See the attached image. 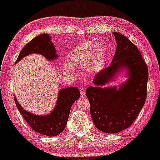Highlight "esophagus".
I'll use <instances>...</instances> for the list:
<instances>
[{
	"label": "esophagus",
	"instance_id": "obj_1",
	"mask_svg": "<svg viewBox=\"0 0 160 160\" xmlns=\"http://www.w3.org/2000/svg\"><path fill=\"white\" fill-rule=\"evenodd\" d=\"M85 92H86V90H85L84 88H80V92H81V96L84 97L85 95Z\"/></svg>",
	"mask_w": 160,
	"mask_h": 160
}]
</instances>
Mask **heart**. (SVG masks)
<instances>
[{
    "label": "heart",
    "mask_w": 160,
    "mask_h": 160,
    "mask_svg": "<svg viewBox=\"0 0 160 160\" xmlns=\"http://www.w3.org/2000/svg\"><path fill=\"white\" fill-rule=\"evenodd\" d=\"M98 46L93 45L91 42H84L76 47L69 53L68 57V63L65 64L64 68L68 72H73L72 66L81 65L84 64L90 57V53L93 52L95 56L88 62L85 69L88 72H94L98 68V62L97 54L98 53Z\"/></svg>",
    "instance_id": "obj_1"
}]
</instances>
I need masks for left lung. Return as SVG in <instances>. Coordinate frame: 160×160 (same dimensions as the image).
Returning a JSON list of instances; mask_svg holds the SVG:
<instances>
[{
    "mask_svg": "<svg viewBox=\"0 0 160 160\" xmlns=\"http://www.w3.org/2000/svg\"><path fill=\"white\" fill-rule=\"evenodd\" d=\"M117 48L110 66L101 70L86 95L95 127L105 133H118L133 123L146 103L148 70L138 48L127 37L113 32ZM128 70V81L119 87L102 88L121 69Z\"/></svg>",
    "mask_w": 160,
    "mask_h": 160,
    "instance_id": "left-lung-1",
    "label": "left lung"
}]
</instances>
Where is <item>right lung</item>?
<instances>
[{
  "label": "right lung",
  "instance_id": "1",
  "mask_svg": "<svg viewBox=\"0 0 160 160\" xmlns=\"http://www.w3.org/2000/svg\"><path fill=\"white\" fill-rule=\"evenodd\" d=\"M51 39V37L47 34L34 37L21 50L15 63L31 53H39L49 61L57 59L58 56ZM79 97V90L76 87L60 90L56 107L47 115H36L28 112L20 105L15 96L14 102L25 121L33 130L44 135L53 137L58 135L65 128L72 103Z\"/></svg>",
  "mask_w": 160,
  "mask_h": 160
}]
</instances>
